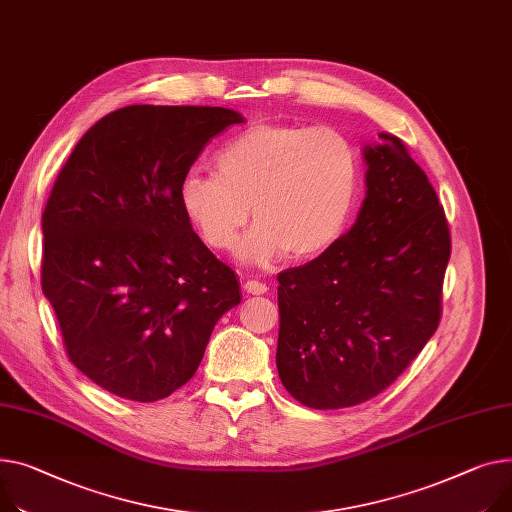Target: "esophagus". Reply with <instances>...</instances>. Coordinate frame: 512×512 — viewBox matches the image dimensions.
Segmentation results:
<instances>
[{
  "label": "esophagus",
  "mask_w": 512,
  "mask_h": 512,
  "mask_svg": "<svg viewBox=\"0 0 512 512\" xmlns=\"http://www.w3.org/2000/svg\"><path fill=\"white\" fill-rule=\"evenodd\" d=\"M245 290H247L249 294H265V292H267V284H263V282H259V280H247V282H245Z\"/></svg>",
  "instance_id": "esophagus-1"
}]
</instances>
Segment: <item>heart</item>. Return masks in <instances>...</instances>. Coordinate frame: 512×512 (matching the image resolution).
<instances>
[{
  "label": "heart",
  "mask_w": 512,
  "mask_h": 512,
  "mask_svg": "<svg viewBox=\"0 0 512 512\" xmlns=\"http://www.w3.org/2000/svg\"><path fill=\"white\" fill-rule=\"evenodd\" d=\"M216 173L191 168L179 201L201 241L230 251L253 208L243 259L269 265L329 251L348 230L362 185V162L346 133L302 123H253L214 158Z\"/></svg>",
  "instance_id": "1"
}]
</instances>
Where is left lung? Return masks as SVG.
Segmentation results:
<instances>
[{
  "label": "left lung",
  "mask_w": 512,
  "mask_h": 512,
  "mask_svg": "<svg viewBox=\"0 0 512 512\" xmlns=\"http://www.w3.org/2000/svg\"><path fill=\"white\" fill-rule=\"evenodd\" d=\"M379 138L364 148L356 224L317 259L278 276V372L313 410L383 393L440 323L449 222L407 146L391 133Z\"/></svg>",
  "instance_id": "1"
}]
</instances>
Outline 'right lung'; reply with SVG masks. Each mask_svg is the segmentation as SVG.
<instances>
[{
    "label": "right lung",
    "mask_w": 512,
    "mask_h": 512,
    "mask_svg": "<svg viewBox=\"0 0 512 512\" xmlns=\"http://www.w3.org/2000/svg\"><path fill=\"white\" fill-rule=\"evenodd\" d=\"M234 123L243 117L222 107L131 105L94 123L57 175L41 286L67 358L113 395L150 403L175 393L241 302L234 271L179 201L183 175Z\"/></svg>",
    "instance_id": "1"
}]
</instances>
